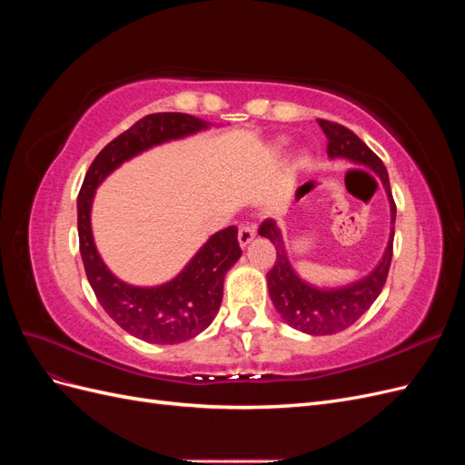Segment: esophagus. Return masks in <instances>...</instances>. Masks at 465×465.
Instances as JSON below:
<instances>
[{
  "mask_svg": "<svg viewBox=\"0 0 465 465\" xmlns=\"http://www.w3.org/2000/svg\"><path fill=\"white\" fill-rule=\"evenodd\" d=\"M254 236H256L254 224H244V227H241V231H238V244L246 248L252 241H254Z\"/></svg>",
  "mask_w": 465,
  "mask_h": 465,
  "instance_id": "34e87169",
  "label": "esophagus"
}]
</instances>
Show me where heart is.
I'll return each instance as SVG.
<instances>
[{
  "label": "heart",
  "instance_id": "1",
  "mask_svg": "<svg viewBox=\"0 0 465 465\" xmlns=\"http://www.w3.org/2000/svg\"><path fill=\"white\" fill-rule=\"evenodd\" d=\"M287 142H285V139H281V142H279V147H283ZM294 166H297L299 168V171H304V168H308V166H311V157H308V154L306 153H302V154H299V157H297V161H294Z\"/></svg>",
  "mask_w": 465,
  "mask_h": 465
}]
</instances>
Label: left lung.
<instances>
[{
  "mask_svg": "<svg viewBox=\"0 0 465 465\" xmlns=\"http://www.w3.org/2000/svg\"><path fill=\"white\" fill-rule=\"evenodd\" d=\"M323 135L328 139V157L345 159L353 164H362L380 178L388 195L390 203V238L382 258L376 263L374 270L364 277L353 281L343 287H318L302 279L289 260V252L285 246V238L277 223L267 219L262 223L258 231L260 236L272 241L277 250V260L267 272V289L270 299L275 306L279 316L287 322L291 328L299 330L308 335H331L343 331L369 311L372 302L382 292L386 277L391 263V248H393V223H396V203L391 198L390 178L384 163L364 145L361 139L343 125L328 120H318Z\"/></svg>",
  "mask_w": 465,
  "mask_h": 465,
  "instance_id": "1",
  "label": "left lung"
}]
</instances>
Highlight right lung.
Listing matches in <instances>:
<instances>
[{
	"label": "right lung",
	"mask_w": 465,
	"mask_h": 465,
	"mask_svg": "<svg viewBox=\"0 0 465 465\" xmlns=\"http://www.w3.org/2000/svg\"><path fill=\"white\" fill-rule=\"evenodd\" d=\"M211 125V122L180 112H159L142 118L96 154L79 192V250L96 301L122 330L147 343L174 345L209 328L223 301L224 275L242 256L238 229L227 227L211 234L180 273L166 283L132 285L112 273L98 254L91 227L94 193L116 168L137 154L195 135Z\"/></svg>",
	"instance_id": "1"
}]
</instances>
